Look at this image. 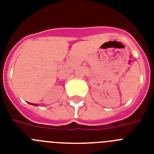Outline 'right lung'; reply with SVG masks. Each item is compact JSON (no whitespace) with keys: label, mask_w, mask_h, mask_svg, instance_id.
Wrapping results in <instances>:
<instances>
[{"label":"right lung","mask_w":154,"mask_h":154,"mask_svg":"<svg viewBox=\"0 0 154 154\" xmlns=\"http://www.w3.org/2000/svg\"><path fill=\"white\" fill-rule=\"evenodd\" d=\"M30 104H31V105H34V106H35V105H36V104H34V103H30Z\"/></svg>","instance_id":"right-lung-1"}]
</instances>
